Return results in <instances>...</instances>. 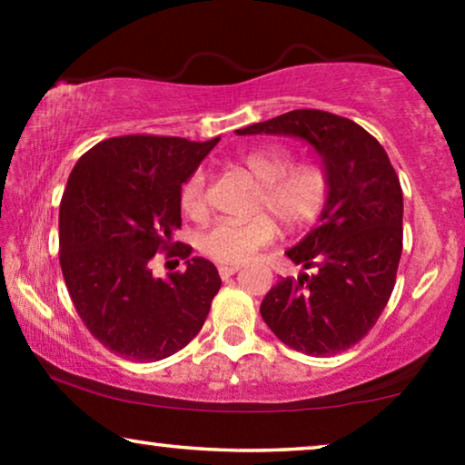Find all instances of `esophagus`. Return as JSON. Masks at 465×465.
I'll return each mask as SVG.
<instances>
[{"mask_svg": "<svg viewBox=\"0 0 465 465\" xmlns=\"http://www.w3.org/2000/svg\"><path fill=\"white\" fill-rule=\"evenodd\" d=\"M239 269H241L239 264H220L218 271H220V277L222 279H228V277H232Z\"/></svg>", "mask_w": 465, "mask_h": 465, "instance_id": "esophagus-1", "label": "esophagus"}]
</instances>
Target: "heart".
<instances>
[{
  "mask_svg": "<svg viewBox=\"0 0 465 465\" xmlns=\"http://www.w3.org/2000/svg\"><path fill=\"white\" fill-rule=\"evenodd\" d=\"M239 167L260 183L256 212L247 222H218L203 232V253L224 264H243L271 243L279 226L294 231L320 215L328 196V175L317 164H292L283 148L247 152ZM183 213L201 218L205 213V175L194 171L180 190Z\"/></svg>",
  "mask_w": 465,
  "mask_h": 465,
  "instance_id": "1",
  "label": "heart"
}]
</instances>
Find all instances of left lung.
Here are the masks:
<instances>
[{
	"mask_svg": "<svg viewBox=\"0 0 465 465\" xmlns=\"http://www.w3.org/2000/svg\"><path fill=\"white\" fill-rule=\"evenodd\" d=\"M307 142L322 158L328 196L320 224L285 252L311 275L271 288L260 313L272 334L307 355L345 351L364 339L390 301L402 256V188L387 152L353 120L294 110L237 131Z\"/></svg>",
	"mask_w": 465,
	"mask_h": 465,
	"instance_id": "8db88e82",
	"label": "left lung"
}]
</instances>
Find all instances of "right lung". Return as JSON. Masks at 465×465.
Instances as JSON below:
<instances>
[{
  "label": "right lung",
  "instance_id": "add662e5",
  "mask_svg": "<svg viewBox=\"0 0 465 465\" xmlns=\"http://www.w3.org/2000/svg\"><path fill=\"white\" fill-rule=\"evenodd\" d=\"M220 137L124 135L75 163L59 212L61 271L74 307L110 351L158 361L199 334L222 279L193 247L173 243L182 226V183ZM187 260L167 280L151 275L156 251Z\"/></svg>",
  "mask_w": 465,
  "mask_h": 465
}]
</instances>
